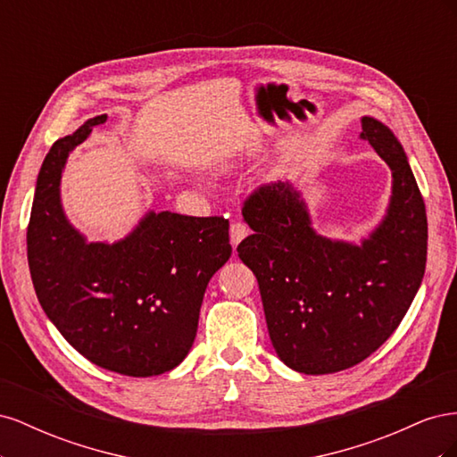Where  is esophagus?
Wrapping results in <instances>:
<instances>
[{
  "mask_svg": "<svg viewBox=\"0 0 457 457\" xmlns=\"http://www.w3.org/2000/svg\"><path fill=\"white\" fill-rule=\"evenodd\" d=\"M247 234H250V228H247L245 223H242V220H237V223L230 225V244L237 247Z\"/></svg>",
  "mask_w": 457,
  "mask_h": 457,
  "instance_id": "34e87169",
  "label": "esophagus"
}]
</instances>
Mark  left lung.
Listing matches in <instances>:
<instances>
[{
	"label": "left lung",
	"mask_w": 457,
	"mask_h": 457,
	"mask_svg": "<svg viewBox=\"0 0 457 457\" xmlns=\"http://www.w3.org/2000/svg\"><path fill=\"white\" fill-rule=\"evenodd\" d=\"M361 137L393 171L383 225L362 245L331 242L311 228L286 183L257 187L242 215L253 234L237 252L259 282L269 336L280 361L320 376L353 368L403 322L427 262V213L403 146L364 116Z\"/></svg>",
	"instance_id": "left-lung-1"
}]
</instances>
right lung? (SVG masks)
<instances>
[{"instance_id": "1", "label": "right lung", "mask_w": 457, "mask_h": 457, "mask_svg": "<svg viewBox=\"0 0 457 457\" xmlns=\"http://www.w3.org/2000/svg\"><path fill=\"white\" fill-rule=\"evenodd\" d=\"M106 114L51 146L41 163L29 267L39 305L89 362L131 378L183 362L196 337L207 282L232 253L228 219L148 213L118 244H86L64 219L59 185L68 152Z\"/></svg>"}]
</instances>
